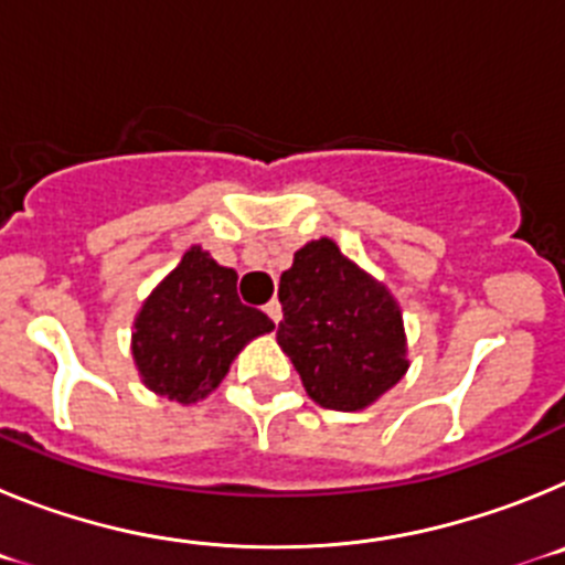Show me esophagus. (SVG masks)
I'll return each instance as SVG.
<instances>
[{"label":"esophagus","mask_w":565,"mask_h":565,"mask_svg":"<svg viewBox=\"0 0 565 565\" xmlns=\"http://www.w3.org/2000/svg\"><path fill=\"white\" fill-rule=\"evenodd\" d=\"M266 313H268V319H271L274 326H277L279 317H282V308H279L277 299H271V302H268V306H266Z\"/></svg>","instance_id":"1"}]
</instances>
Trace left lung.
<instances>
[{
  "label": "left lung",
  "instance_id": "8db88e82",
  "mask_svg": "<svg viewBox=\"0 0 565 565\" xmlns=\"http://www.w3.org/2000/svg\"><path fill=\"white\" fill-rule=\"evenodd\" d=\"M279 348L326 411H362L407 373L402 311L393 297L322 237L279 277Z\"/></svg>",
  "mask_w": 565,
  "mask_h": 565
}]
</instances>
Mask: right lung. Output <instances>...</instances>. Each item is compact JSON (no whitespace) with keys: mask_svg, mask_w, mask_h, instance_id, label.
I'll return each instance as SVG.
<instances>
[{"mask_svg":"<svg viewBox=\"0 0 565 565\" xmlns=\"http://www.w3.org/2000/svg\"><path fill=\"white\" fill-rule=\"evenodd\" d=\"M271 328L266 313L239 302L234 268L192 246L143 302L132 356L149 391L192 404L223 382L248 339Z\"/></svg>","mask_w":565,"mask_h":565,"instance_id":"1","label":"right lung"}]
</instances>
